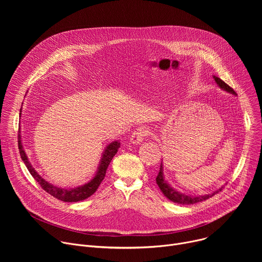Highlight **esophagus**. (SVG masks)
<instances>
[{"label": "esophagus", "mask_w": 262, "mask_h": 262, "mask_svg": "<svg viewBox=\"0 0 262 262\" xmlns=\"http://www.w3.org/2000/svg\"><path fill=\"white\" fill-rule=\"evenodd\" d=\"M148 129L145 128V127H140V128H137L133 134H132V137H130V142L135 145H138L139 143H141L144 138L148 135Z\"/></svg>", "instance_id": "obj_1"}]
</instances>
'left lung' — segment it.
<instances>
[{"mask_svg": "<svg viewBox=\"0 0 262 262\" xmlns=\"http://www.w3.org/2000/svg\"><path fill=\"white\" fill-rule=\"evenodd\" d=\"M213 79L216 83V85L223 89L225 90L231 94H234L236 95L235 91L230 87L228 86L225 82L222 81L220 78L217 77H214L213 76ZM157 183L159 185V188L161 189V191L163 192V194L171 201L175 202V203H178V204H194V203H197V202H201V201H204L210 197H212L214 194L219 193V191L222 190L219 189V191L212 193V194H208V195H204V196H191V195H185V194H182L176 190H174L173 188H171V186L169 185L168 181L165 180V177H164V173H163V163H161V168H160V172L157 176Z\"/></svg>", "mask_w": 262, "mask_h": 262, "instance_id": "1", "label": "left lung"}]
</instances>
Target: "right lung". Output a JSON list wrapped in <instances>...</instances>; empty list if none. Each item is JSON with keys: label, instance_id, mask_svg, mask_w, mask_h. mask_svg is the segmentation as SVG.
Returning <instances> with one entry per match:
<instances>
[{"label": "right lung", "instance_id": "add662e5", "mask_svg": "<svg viewBox=\"0 0 262 262\" xmlns=\"http://www.w3.org/2000/svg\"><path fill=\"white\" fill-rule=\"evenodd\" d=\"M19 115H21V107H20V113ZM18 149H19V154H20V158L24 161L26 167L28 168L29 172L31 173V175L34 177V179L40 184L41 188L49 193L50 195H52L53 197H55L56 199H59L63 202H78V201H82L87 199L88 197H90L91 195H93L96 190L98 189L99 184L101 183V181L103 180L104 176H105V172L106 169L112 161V159L114 158V156L117 154L118 149L120 147V142L118 141H114L110 143L102 154V158L100 160L99 166L97 168L96 174L95 176L87 183H85L84 185L81 186H77V188L73 189H63V188H58V186L48 182L46 179H43L38 173L36 172V170L32 167L31 163L28 160V157L24 150V147L21 144V140H20V127L18 128Z\"/></svg>", "mask_w": 262, "mask_h": 262}]
</instances>
